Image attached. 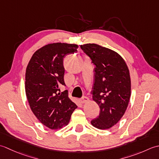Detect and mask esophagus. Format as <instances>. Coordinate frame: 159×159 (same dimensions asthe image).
I'll return each instance as SVG.
<instances>
[{
	"mask_svg": "<svg viewBox=\"0 0 159 159\" xmlns=\"http://www.w3.org/2000/svg\"><path fill=\"white\" fill-rule=\"evenodd\" d=\"M89 101V99L87 98V97H83V98L80 100V102L81 103H86Z\"/></svg>",
	"mask_w": 159,
	"mask_h": 159,
	"instance_id": "1",
	"label": "esophagus"
}]
</instances>
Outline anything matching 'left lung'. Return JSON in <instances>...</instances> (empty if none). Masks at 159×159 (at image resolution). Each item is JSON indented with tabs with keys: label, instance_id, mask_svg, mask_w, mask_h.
<instances>
[{
	"label": "left lung",
	"instance_id": "obj_1",
	"mask_svg": "<svg viewBox=\"0 0 159 159\" xmlns=\"http://www.w3.org/2000/svg\"><path fill=\"white\" fill-rule=\"evenodd\" d=\"M95 65L93 99L100 108L93 126L107 129L117 124L128 106L131 95L129 71L123 57L115 51L96 44L81 45Z\"/></svg>",
	"mask_w": 159,
	"mask_h": 159
}]
</instances>
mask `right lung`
Masks as SVG:
<instances>
[{"instance_id":"add662e5","label":"right lung","mask_w":159,"mask_h":159,"mask_svg":"<svg viewBox=\"0 0 159 159\" xmlns=\"http://www.w3.org/2000/svg\"><path fill=\"white\" fill-rule=\"evenodd\" d=\"M78 45L51 43L33 54L25 73V93L31 111L42 124L51 129L62 128L69 124L77 108L68 95L60 91L65 86L63 59L76 52Z\"/></svg>"}]
</instances>
